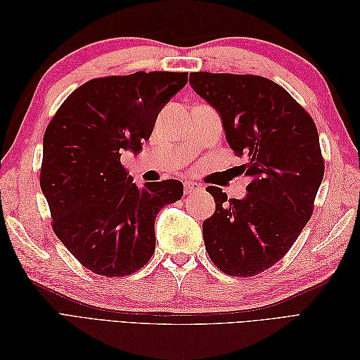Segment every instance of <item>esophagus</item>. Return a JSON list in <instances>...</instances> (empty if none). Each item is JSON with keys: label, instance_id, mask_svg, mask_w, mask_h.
Returning a JSON list of instances; mask_svg holds the SVG:
<instances>
[{"label": "esophagus", "instance_id": "esophagus-1", "mask_svg": "<svg viewBox=\"0 0 360 360\" xmlns=\"http://www.w3.org/2000/svg\"><path fill=\"white\" fill-rule=\"evenodd\" d=\"M201 189H202V186H201L200 183H197V181H192V180L184 181V192H186L188 195L193 193V192H198Z\"/></svg>", "mask_w": 360, "mask_h": 360}]
</instances>
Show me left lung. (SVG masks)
<instances>
[{
    "mask_svg": "<svg viewBox=\"0 0 360 360\" xmlns=\"http://www.w3.org/2000/svg\"><path fill=\"white\" fill-rule=\"evenodd\" d=\"M189 84L219 114L236 155L248 156L245 198L207 188L216 209L202 222L205 249L224 274L258 275L288 252L312 214L324 176L317 127L263 76L195 72Z\"/></svg>",
    "mask_w": 360,
    "mask_h": 360,
    "instance_id": "8db88e82",
    "label": "left lung"
}]
</instances>
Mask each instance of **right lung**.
Instances as JSON below:
<instances>
[{
  "label": "right lung",
  "instance_id": "obj_1",
  "mask_svg": "<svg viewBox=\"0 0 360 360\" xmlns=\"http://www.w3.org/2000/svg\"><path fill=\"white\" fill-rule=\"evenodd\" d=\"M188 73L136 72L91 79L63 102L43 136L40 188L52 228L70 254L102 276H127L155 252V219L183 197L179 180L138 188L120 162L138 155Z\"/></svg>",
  "mask_w": 360,
  "mask_h": 360
}]
</instances>
